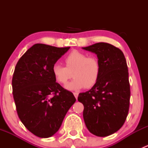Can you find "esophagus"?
Instances as JSON below:
<instances>
[{"label": "esophagus", "mask_w": 148, "mask_h": 148, "mask_svg": "<svg viewBox=\"0 0 148 148\" xmlns=\"http://www.w3.org/2000/svg\"><path fill=\"white\" fill-rule=\"evenodd\" d=\"M74 97H75V98L76 99H77V97H78V95H79V93L78 92H74Z\"/></svg>", "instance_id": "1"}]
</instances>
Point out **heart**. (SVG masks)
<instances>
[{
  "mask_svg": "<svg viewBox=\"0 0 148 148\" xmlns=\"http://www.w3.org/2000/svg\"><path fill=\"white\" fill-rule=\"evenodd\" d=\"M64 61L66 66L56 62L52 66L51 70L57 82L62 84H66L72 77L73 72L74 79L65 86L69 90L90 88L98 81L101 66L96 57L74 50L65 56Z\"/></svg>",
  "mask_w": 148,
  "mask_h": 148,
  "instance_id": "b5f03b06",
  "label": "heart"
}]
</instances>
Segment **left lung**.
<instances>
[{
    "instance_id": "obj_1",
    "label": "left lung",
    "mask_w": 148,
    "mask_h": 148,
    "mask_svg": "<svg viewBox=\"0 0 148 148\" xmlns=\"http://www.w3.org/2000/svg\"><path fill=\"white\" fill-rule=\"evenodd\" d=\"M82 49L96 53L101 66L97 83L79 95L84 120L91 133L108 136L122 127L129 112L130 86L126 59L120 49L107 43Z\"/></svg>"
}]
</instances>
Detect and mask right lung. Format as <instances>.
<instances>
[{"label":"right lung","instance_id":"1","mask_svg":"<svg viewBox=\"0 0 148 148\" xmlns=\"http://www.w3.org/2000/svg\"><path fill=\"white\" fill-rule=\"evenodd\" d=\"M69 48L36 44L15 67L12 87L18 115L28 130L39 138L54 135L76 102L73 93L56 82L51 70Z\"/></svg>","mask_w":148,"mask_h":148}]
</instances>
